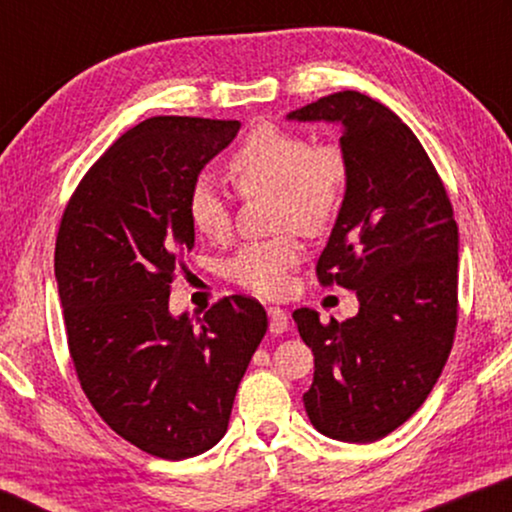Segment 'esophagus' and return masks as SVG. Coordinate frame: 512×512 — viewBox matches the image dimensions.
Here are the masks:
<instances>
[{
    "instance_id": "obj_1",
    "label": "esophagus",
    "mask_w": 512,
    "mask_h": 512,
    "mask_svg": "<svg viewBox=\"0 0 512 512\" xmlns=\"http://www.w3.org/2000/svg\"><path fill=\"white\" fill-rule=\"evenodd\" d=\"M270 317V333H284L289 331V314H286L282 307H268Z\"/></svg>"
}]
</instances>
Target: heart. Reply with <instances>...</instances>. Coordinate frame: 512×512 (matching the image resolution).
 <instances>
[{"instance_id":"heart-1","label":"heart","mask_w":512,"mask_h":512,"mask_svg":"<svg viewBox=\"0 0 512 512\" xmlns=\"http://www.w3.org/2000/svg\"><path fill=\"white\" fill-rule=\"evenodd\" d=\"M228 172L242 193H275V223L298 226L317 235L331 226L345 200L349 167L338 144H310L303 132L277 123L251 128L228 160ZM186 214L191 226L207 240L230 233V205L209 177L195 179L188 191ZM303 258L296 230L249 242L230 258L228 277L258 296H282L291 272Z\"/></svg>"}]
</instances>
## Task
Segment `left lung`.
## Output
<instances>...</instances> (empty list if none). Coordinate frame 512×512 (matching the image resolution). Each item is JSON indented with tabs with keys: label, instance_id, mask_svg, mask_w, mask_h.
Returning a JSON list of instances; mask_svg holds the SVG:
<instances>
[{
	"label": "left lung",
	"instance_id": "8db88e82",
	"mask_svg": "<svg viewBox=\"0 0 512 512\" xmlns=\"http://www.w3.org/2000/svg\"><path fill=\"white\" fill-rule=\"evenodd\" d=\"M289 118L340 125L349 179L317 277L359 298L347 321L293 312L314 354L305 410L328 438L375 443L415 415L450 356L459 317L452 202L415 132L373 97L342 90Z\"/></svg>",
	"mask_w": 512,
	"mask_h": 512
}]
</instances>
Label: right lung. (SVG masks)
<instances>
[{
	"mask_svg": "<svg viewBox=\"0 0 512 512\" xmlns=\"http://www.w3.org/2000/svg\"><path fill=\"white\" fill-rule=\"evenodd\" d=\"M240 121L146 118L83 174L62 212L55 279L67 345L97 415L160 459L207 452L230 410L268 314L249 296L202 317L170 314V284L195 228L188 191Z\"/></svg>",
	"mask_w": 512,
	"mask_h": 512,
	"instance_id": "obj_1",
	"label": "right lung"
}]
</instances>
